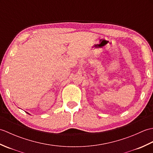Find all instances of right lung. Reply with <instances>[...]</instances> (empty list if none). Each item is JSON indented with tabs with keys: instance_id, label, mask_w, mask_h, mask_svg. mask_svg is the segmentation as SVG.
<instances>
[{
	"instance_id": "1",
	"label": "right lung",
	"mask_w": 153,
	"mask_h": 153,
	"mask_svg": "<svg viewBox=\"0 0 153 153\" xmlns=\"http://www.w3.org/2000/svg\"><path fill=\"white\" fill-rule=\"evenodd\" d=\"M27 114H29V113H28V112H27Z\"/></svg>"
}]
</instances>
